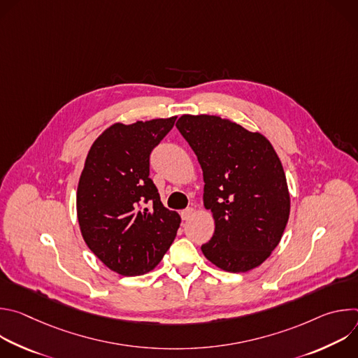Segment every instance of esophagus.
<instances>
[{
	"mask_svg": "<svg viewBox=\"0 0 358 358\" xmlns=\"http://www.w3.org/2000/svg\"><path fill=\"white\" fill-rule=\"evenodd\" d=\"M192 215H194V210H192V208H185V210L181 211V218H182V221H188Z\"/></svg>",
	"mask_w": 358,
	"mask_h": 358,
	"instance_id": "1",
	"label": "esophagus"
}]
</instances>
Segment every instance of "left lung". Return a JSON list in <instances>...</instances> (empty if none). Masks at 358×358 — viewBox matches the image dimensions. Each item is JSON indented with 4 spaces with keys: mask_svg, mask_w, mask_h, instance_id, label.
<instances>
[{
    "mask_svg": "<svg viewBox=\"0 0 358 358\" xmlns=\"http://www.w3.org/2000/svg\"><path fill=\"white\" fill-rule=\"evenodd\" d=\"M177 129L203 176V206L215 232L202 253L227 272H248L280 242L290 213L282 163L261 133L218 116L184 115Z\"/></svg>",
    "mask_w": 358,
    "mask_h": 358,
    "instance_id": "1",
    "label": "left lung"
}]
</instances>
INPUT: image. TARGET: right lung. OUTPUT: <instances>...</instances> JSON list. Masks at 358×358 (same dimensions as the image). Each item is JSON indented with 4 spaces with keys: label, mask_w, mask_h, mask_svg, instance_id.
I'll return each instance as SVG.
<instances>
[{
    "label": "right lung",
    "mask_w": 358,
    "mask_h": 358,
    "mask_svg": "<svg viewBox=\"0 0 358 358\" xmlns=\"http://www.w3.org/2000/svg\"><path fill=\"white\" fill-rule=\"evenodd\" d=\"M176 119L116 123L86 157L76 196L79 227L89 249L119 275L155 269L180 228V215L163 206L150 178L151 151Z\"/></svg>",
    "instance_id": "1"
}]
</instances>
